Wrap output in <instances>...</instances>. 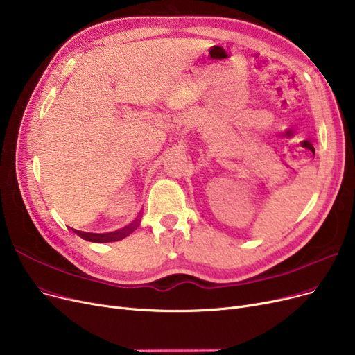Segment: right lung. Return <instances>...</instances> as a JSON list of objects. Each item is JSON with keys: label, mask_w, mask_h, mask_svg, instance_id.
<instances>
[{"label": "right lung", "mask_w": 355, "mask_h": 355, "mask_svg": "<svg viewBox=\"0 0 355 355\" xmlns=\"http://www.w3.org/2000/svg\"><path fill=\"white\" fill-rule=\"evenodd\" d=\"M139 226V222H133L130 223L129 226L123 227V229H119V230H114V232H109V234H91V232H83V230H76V229H72L73 232L81 236L83 239L85 241H89V242H113V241H120L123 238H126L128 235H130L133 230Z\"/></svg>", "instance_id": "right-lung-1"}]
</instances>
